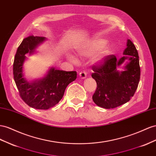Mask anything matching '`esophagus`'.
<instances>
[{
  "mask_svg": "<svg viewBox=\"0 0 156 156\" xmlns=\"http://www.w3.org/2000/svg\"><path fill=\"white\" fill-rule=\"evenodd\" d=\"M79 77H81V79H85L87 77V72L85 71H81V72L79 73Z\"/></svg>",
  "mask_w": 156,
  "mask_h": 156,
  "instance_id": "esophagus-1",
  "label": "esophagus"
}]
</instances>
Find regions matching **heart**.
Here are the masks:
<instances>
[{
  "mask_svg": "<svg viewBox=\"0 0 156 156\" xmlns=\"http://www.w3.org/2000/svg\"><path fill=\"white\" fill-rule=\"evenodd\" d=\"M106 43V40L102 39H93L80 49L79 54L81 56H90L98 51L96 58L97 61L101 60L107 56L111 51V48L109 46H104ZM69 60L73 62H76V60L71 56H69Z\"/></svg>",
  "mask_w": 156,
  "mask_h": 156,
  "instance_id": "heart-1",
  "label": "heart"
}]
</instances>
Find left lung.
Instances as JSON below:
<instances>
[{"instance_id":"1","label":"left lung","mask_w":156,"mask_h":156,"mask_svg":"<svg viewBox=\"0 0 156 156\" xmlns=\"http://www.w3.org/2000/svg\"><path fill=\"white\" fill-rule=\"evenodd\" d=\"M124 55L117 60L113 54L92 66V73L97 84L92 100L97 106L106 109L118 107L127 103L135 93L140 77L139 56L135 46L128 39ZM128 58L129 62L126 70L119 73L116 67Z\"/></svg>"}]
</instances>
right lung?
<instances>
[{
    "label": "right lung",
    "instance_id": "right-lung-1",
    "mask_svg": "<svg viewBox=\"0 0 156 156\" xmlns=\"http://www.w3.org/2000/svg\"><path fill=\"white\" fill-rule=\"evenodd\" d=\"M45 38L30 35L23 40L14 58L13 74L20 97L29 106L38 109H48L54 107L64 94L66 88L77 78L76 71H66L51 68L48 74L39 81L27 82L23 77V64L26 56L33 54Z\"/></svg>",
    "mask_w": 156,
    "mask_h": 156
}]
</instances>
